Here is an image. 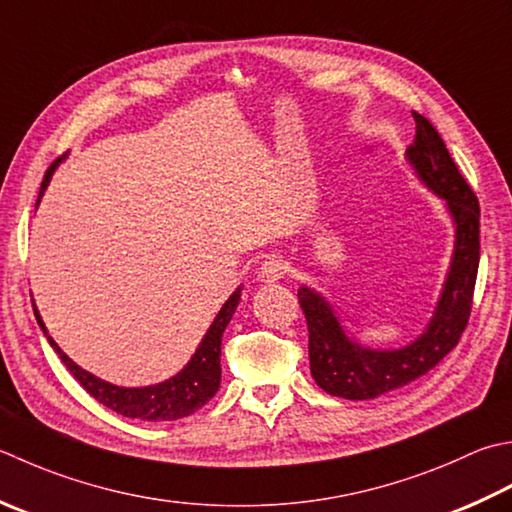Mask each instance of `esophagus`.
Listing matches in <instances>:
<instances>
[{
	"label": "esophagus",
	"instance_id": "esophagus-1",
	"mask_svg": "<svg viewBox=\"0 0 512 512\" xmlns=\"http://www.w3.org/2000/svg\"><path fill=\"white\" fill-rule=\"evenodd\" d=\"M286 275V266H284V259L279 255H268L264 262H262V268H259V279L266 284H273V282H279Z\"/></svg>",
	"mask_w": 512,
	"mask_h": 512
}]
</instances>
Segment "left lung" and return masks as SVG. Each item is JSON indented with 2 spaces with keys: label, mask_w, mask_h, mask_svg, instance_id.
Wrapping results in <instances>:
<instances>
[{
  "label": "left lung",
  "mask_w": 512,
  "mask_h": 512,
  "mask_svg": "<svg viewBox=\"0 0 512 512\" xmlns=\"http://www.w3.org/2000/svg\"><path fill=\"white\" fill-rule=\"evenodd\" d=\"M413 117L417 135L408 146L406 157L417 177L435 195L446 199V208L455 224L453 262L442 297L424 333L408 346L393 350L359 346L346 335L335 310L322 295L308 286L297 290L299 306L308 324L310 373L328 395L375 399L415 382L457 346L473 308L479 268V202L435 126L422 115L413 113Z\"/></svg>",
  "instance_id": "8db88e82"
}]
</instances>
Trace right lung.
<instances>
[{"instance_id": "right-lung-1", "label": "right lung", "mask_w": 512, "mask_h": 512, "mask_svg": "<svg viewBox=\"0 0 512 512\" xmlns=\"http://www.w3.org/2000/svg\"><path fill=\"white\" fill-rule=\"evenodd\" d=\"M55 166L57 162L46 170L39 197L44 195L50 177H53ZM239 297H242V288H237L235 293L226 299V304L217 313L215 322L206 330V335L202 339V344L195 350V355L190 357V362L179 370L175 377L166 379L162 384L144 388H124L108 384L104 379L90 375L88 370L79 368L73 359L55 344V339L46 333V326L42 322V317H39L35 304L33 310L39 328H42L44 335L48 337V344L55 348V353L70 370V375L84 386L90 397H95L99 404H104L106 408L130 419H144V422H175V419L193 415L197 408H202L208 399L217 393L219 382H222V366H219V357H222V335L230 322V317L235 313Z\"/></svg>"}]
</instances>
